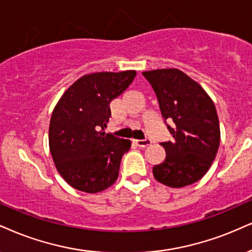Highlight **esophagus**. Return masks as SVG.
<instances>
[{
  "label": "esophagus",
  "mask_w": 252,
  "mask_h": 252,
  "mask_svg": "<svg viewBox=\"0 0 252 252\" xmlns=\"http://www.w3.org/2000/svg\"><path fill=\"white\" fill-rule=\"evenodd\" d=\"M134 142L136 144V146H139V147H141V148L147 147V146H150L152 144L151 139H144V140H134Z\"/></svg>",
  "instance_id": "obj_1"
}]
</instances>
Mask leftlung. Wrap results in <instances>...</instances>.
Listing matches in <instances>:
<instances>
[{
  "mask_svg": "<svg viewBox=\"0 0 252 252\" xmlns=\"http://www.w3.org/2000/svg\"><path fill=\"white\" fill-rule=\"evenodd\" d=\"M142 74L153 88L173 135L172 141L160 142L166 159L153 167L154 178L173 188L192 185L206 175L219 151L221 135L215 105L200 84L178 69Z\"/></svg>",
  "mask_w": 252,
  "mask_h": 252,
  "instance_id": "left-lung-1",
  "label": "left lung"
}]
</instances>
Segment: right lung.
I'll return each instance as SVG.
<instances>
[{
	"mask_svg": "<svg viewBox=\"0 0 252 252\" xmlns=\"http://www.w3.org/2000/svg\"><path fill=\"white\" fill-rule=\"evenodd\" d=\"M135 71L83 76L65 91L52 112L49 146L58 173L71 187L104 190L117 181L131 141L105 134L110 102L131 85Z\"/></svg>",
	"mask_w": 252,
	"mask_h": 252,
	"instance_id": "obj_1",
	"label": "right lung"
}]
</instances>
